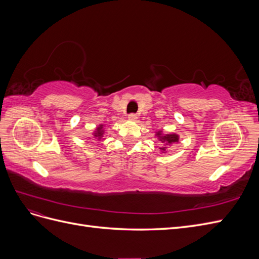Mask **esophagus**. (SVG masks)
Returning a JSON list of instances; mask_svg holds the SVG:
<instances>
[{
    "label": "esophagus",
    "mask_w": 259,
    "mask_h": 259,
    "mask_svg": "<svg viewBox=\"0 0 259 259\" xmlns=\"http://www.w3.org/2000/svg\"><path fill=\"white\" fill-rule=\"evenodd\" d=\"M128 120L130 121H136L137 120V115L136 114H130L128 115Z\"/></svg>",
    "instance_id": "34e87169"
}]
</instances>
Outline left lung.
<instances>
[{"mask_svg": "<svg viewBox=\"0 0 259 259\" xmlns=\"http://www.w3.org/2000/svg\"><path fill=\"white\" fill-rule=\"evenodd\" d=\"M155 137L158 138L163 147L160 148L161 153H167V148L175 143L179 142V135L176 133H164L162 130L155 132Z\"/></svg>", "mask_w": 259, "mask_h": 259, "instance_id": "obj_1", "label": "left lung"}]
</instances>
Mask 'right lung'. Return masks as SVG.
I'll return each instance as SVG.
<instances>
[{"mask_svg":"<svg viewBox=\"0 0 259 259\" xmlns=\"http://www.w3.org/2000/svg\"><path fill=\"white\" fill-rule=\"evenodd\" d=\"M104 124H99L96 126L95 131H93L92 135L93 137L95 138L96 140H98V142H104L105 138H104V134H105V130H104Z\"/></svg>","mask_w":259,"mask_h":259,"instance_id":"obj_1","label":"right lung"}]
</instances>
